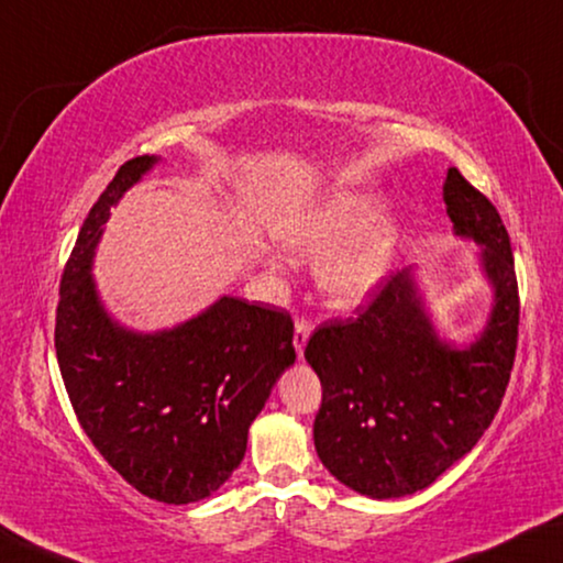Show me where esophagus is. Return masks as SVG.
<instances>
[{
	"mask_svg": "<svg viewBox=\"0 0 563 563\" xmlns=\"http://www.w3.org/2000/svg\"><path fill=\"white\" fill-rule=\"evenodd\" d=\"M309 332H311V322H309L307 317H299L297 324H294V350H297L299 357H301V354H305Z\"/></svg>",
	"mask_w": 563,
	"mask_h": 563,
	"instance_id": "34e87169",
	"label": "esophagus"
}]
</instances>
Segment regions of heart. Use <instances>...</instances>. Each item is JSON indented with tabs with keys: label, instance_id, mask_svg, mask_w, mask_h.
Returning <instances> with one entry per match:
<instances>
[{
	"label": "heart",
	"instance_id": "heart-1",
	"mask_svg": "<svg viewBox=\"0 0 563 563\" xmlns=\"http://www.w3.org/2000/svg\"><path fill=\"white\" fill-rule=\"evenodd\" d=\"M377 198L369 194H332L284 221L276 239L294 254H319L365 227L377 213ZM395 241L393 227L362 233L319 264V282L340 301L362 299L390 266Z\"/></svg>",
	"mask_w": 563,
	"mask_h": 563
}]
</instances>
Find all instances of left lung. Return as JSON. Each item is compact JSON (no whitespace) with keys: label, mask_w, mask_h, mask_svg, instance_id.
Wrapping results in <instances>:
<instances>
[{"label":"left lung","mask_w":563,"mask_h":563,"mask_svg":"<svg viewBox=\"0 0 563 563\" xmlns=\"http://www.w3.org/2000/svg\"><path fill=\"white\" fill-rule=\"evenodd\" d=\"M443 198L457 236L483 244V269L496 291L478 340L465 350L440 342L405 269L379 284L357 317L314 330L305 350L322 383L319 461L369 498L428 488L471 453L511 379L521 305L508 231L457 168L448 170Z\"/></svg>","instance_id":"left-lung-1"}]
</instances>
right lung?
I'll return each mask as SVG.
<instances>
[{"label": "right lung", "mask_w": 563, "mask_h": 563, "mask_svg": "<svg viewBox=\"0 0 563 563\" xmlns=\"http://www.w3.org/2000/svg\"><path fill=\"white\" fill-rule=\"evenodd\" d=\"M158 158L123 163L67 258L55 317L65 390L85 435L143 496L184 506L211 496L244 461L249 428L294 365V322L279 307L221 297L155 334L120 327L90 274L110 206Z\"/></svg>", "instance_id": "add662e5"}]
</instances>
